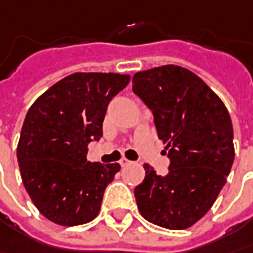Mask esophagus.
<instances>
[{
    "label": "esophagus",
    "mask_w": 253,
    "mask_h": 253,
    "mask_svg": "<svg viewBox=\"0 0 253 253\" xmlns=\"http://www.w3.org/2000/svg\"><path fill=\"white\" fill-rule=\"evenodd\" d=\"M130 164H133V161H130V160L127 159L120 160V166H122V167H127V166H130Z\"/></svg>",
    "instance_id": "esophagus-1"
}]
</instances>
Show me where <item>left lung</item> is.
Instances as JSON below:
<instances>
[{"instance_id":"8db88e82","label":"left lung","mask_w":253,"mask_h":253,"mask_svg":"<svg viewBox=\"0 0 253 253\" xmlns=\"http://www.w3.org/2000/svg\"><path fill=\"white\" fill-rule=\"evenodd\" d=\"M131 82L170 159L166 175L144 164L146 177L134 188L138 211L151 224L187 229L211 210L232 167L229 113L200 76L177 65L137 72Z\"/></svg>"}]
</instances>
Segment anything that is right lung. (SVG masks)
I'll use <instances>...</instances> for the list:
<instances>
[{
	"label": "right lung",
	"mask_w": 253,
	"mask_h": 253,
	"mask_svg": "<svg viewBox=\"0 0 253 253\" xmlns=\"http://www.w3.org/2000/svg\"><path fill=\"white\" fill-rule=\"evenodd\" d=\"M128 82L120 73H72L29 107L18 164L29 198L53 224L82 225L99 214L120 164L87 161V144L103 136L107 105Z\"/></svg>",
	"instance_id": "1"
}]
</instances>
